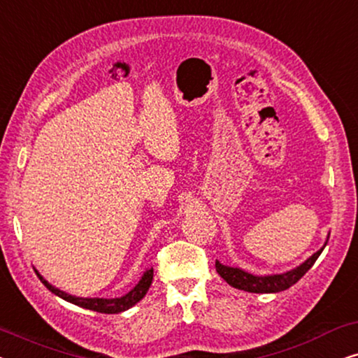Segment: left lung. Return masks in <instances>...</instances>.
<instances>
[{"mask_svg": "<svg viewBox=\"0 0 358 358\" xmlns=\"http://www.w3.org/2000/svg\"><path fill=\"white\" fill-rule=\"evenodd\" d=\"M322 249L324 248H321L320 251L313 254V256L308 259V261L303 262L300 267L293 268V271L285 273H277V275L257 277L252 275V273L241 271V268L223 266V264H220L218 261L215 262V267H217V272L222 275V278H224L231 287L239 288V290L251 293H277L295 285V283L313 267V264H315L316 259L320 257Z\"/></svg>", "mask_w": 358, "mask_h": 358, "instance_id": "left-lung-1", "label": "left lung"}]
</instances>
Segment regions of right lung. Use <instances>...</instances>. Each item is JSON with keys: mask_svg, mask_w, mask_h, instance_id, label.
<instances>
[{"mask_svg": "<svg viewBox=\"0 0 358 358\" xmlns=\"http://www.w3.org/2000/svg\"><path fill=\"white\" fill-rule=\"evenodd\" d=\"M37 277L41 278V282L45 285L48 290L52 293H55L57 296L63 298V300L73 303V305H78L81 308H86V310H91V311H97V313H104V315H115V313H122L125 310H129L134 305H136L141 298L146 295V292H148V288L151 285V282H153V268H150V271H146L143 273V277H141V280L136 283V287L134 290H130L127 295L120 296V298H110V300H107V298H80V296H73V295H68V293L58 290L53 285H50L45 278H43L41 273L36 272Z\"/></svg>", "mask_w": 358, "mask_h": 358, "instance_id": "right-lung-1", "label": "right lung"}]
</instances>
